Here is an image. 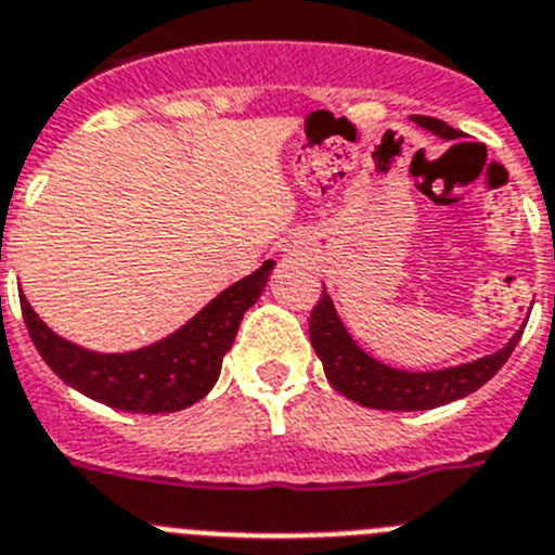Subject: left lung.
<instances>
[{
  "label": "left lung",
  "instance_id": "1",
  "mask_svg": "<svg viewBox=\"0 0 555 555\" xmlns=\"http://www.w3.org/2000/svg\"><path fill=\"white\" fill-rule=\"evenodd\" d=\"M412 121L442 141L462 138L459 129L448 127L439 118L412 116ZM522 328L526 323L514 332V337L501 351L478 357L473 362L451 364V367H439V371H401V367H392V364H384L382 359L371 357L359 346L337 314L326 287L309 318V339H312L318 359L323 362L328 384L339 396L351 398L367 409H384V412H423V409L446 406V403L476 392L506 364L514 346L520 343Z\"/></svg>",
  "mask_w": 555,
  "mask_h": 555
}]
</instances>
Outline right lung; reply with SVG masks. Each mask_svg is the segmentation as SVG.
Listing matches in <instances>:
<instances>
[{
	"mask_svg": "<svg viewBox=\"0 0 555 555\" xmlns=\"http://www.w3.org/2000/svg\"><path fill=\"white\" fill-rule=\"evenodd\" d=\"M273 266V259H266L262 268L221 289L177 332L134 351L102 353L60 337L38 318L22 293L24 323L43 362L82 396L121 412H179L216 387L243 314L262 296Z\"/></svg>",
	"mask_w": 555,
	"mask_h": 555,
	"instance_id": "1",
	"label": "right lung"
}]
</instances>
